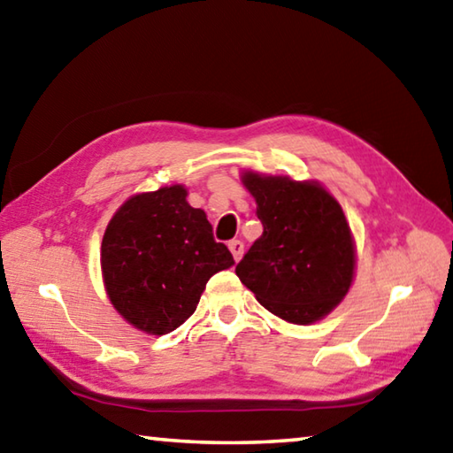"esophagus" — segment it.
Here are the masks:
<instances>
[{
    "label": "esophagus",
    "instance_id": "1",
    "mask_svg": "<svg viewBox=\"0 0 453 453\" xmlns=\"http://www.w3.org/2000/svg\"><path fill=\"white\" fill-rule=\"evenodd\" d=\"M227 245H229V251H232V255H234V259L240 261L242 255H243V242L234 240V242H229Z\"/></svg>",
    "mask_w": 453,
    "mask_h": 453
}]
</instances>
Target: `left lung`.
I'll list each match as a JSON object with an SVG mask.
<instances>
[{
	"mask_svg": "<svg viewBox=\"0 0 453 453\" xmlns=\"http://www.w3.org/2000/svg\"><path fill=\"white\" fill-rule=\"evenodd\" d=\"M263 235L235 273L267 311L295 325L315 323L349 293L355 245L342 208L319 184L245 172Z\"/></svg>",
	"mask_w": 453,
	"mask_h": 453,
	"instance_id": "8db88e82",
	"label": "left lung"
}]
</instances>
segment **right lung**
I'll return each instance as SVG.
<instances>
[{"mask_svg": "<svg viewBox=\"0 0 453 453\" xmlns=\"http://www.w3.org/2000/svg\"><path fill=\"white\" fill-rule=\"evenodd\" d=\"M182 186L133 196L106 226L101 267L111 303L130 325L168 334L198 307L213 273L234 265L205 211Z\"/></svg>", "mask_w": 453, "mask_h": 453, "instance_id": "add662e5", "label": "right lung"}]
</instances>
